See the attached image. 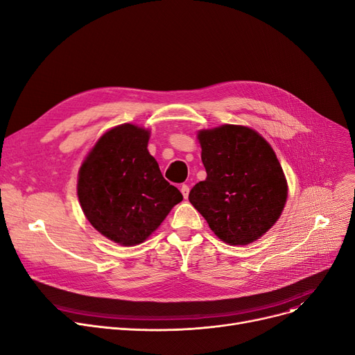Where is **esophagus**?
<instances>
[{"label":"esophagus","instance_id":"1","mask_svg":"<svg viewBox=\"0 0 355 355\" xmlns=\"http://www.w3.org/2000/svg\"><path fill=\"white\" fill-rule=\"evenodd\" d=\"M181 193L184 196V198H189V193H190V187L187 184H182L181 185Z\"/></svg>","mask_w":355,"mask_h":355}]
</instances>
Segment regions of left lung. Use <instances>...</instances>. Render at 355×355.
<instances>
[{"label": "left lung", "instance_id": "8db88e82", "mask_svg": "<svg viewBox=\"0 0 355 355\" xmlns=\"http://www.w3.org/2000/svg\"><path fill=\"white\" fill-rule=\"evenodd\" d=\"M207 178L189 200L217 237L248 245L265 234L281 216L288 185L273 149L253 129L223 125L200 130Z\"/></svg>", "mask_w": 355, "mask_h": 355}]
</instances>
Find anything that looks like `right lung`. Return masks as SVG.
Masks as SVG:
<instances>
[{
	"label": "right lung",
	"mask_w": 355,
	"mask_h": 355,
	"mask_svg": "<svg viewBox=\"0 0 355 355\" xmlns=\"http://www.w3.org/2000/svg\"><path fill=\"white\" fill-rule=\"evenodd\" d=\"M149 132L119 125L98 141L82 164L78 196L90 225L123 246L139 245L182 200L148 153Z\"/></svg>",
	"instance_id": "1"
}]
</instances>
